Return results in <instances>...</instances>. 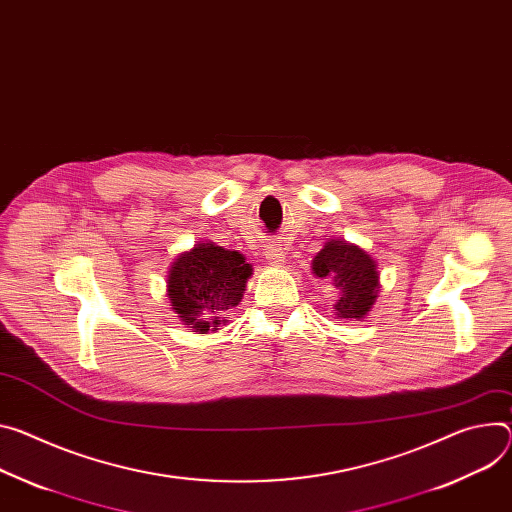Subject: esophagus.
<instances>
[{"instance_id":"obj_1","label":"esophagus","mask_w":512,"mask_h":512,"mask_svg":"<svg viewBox=\"0 0 512 512\" xmlns=\"http://www.w3.org/2000/svg\"><path fill=\"white\" fill-rule=\"evenodd\" d=\"M265 259H267L269 263H273V265H282L284 259H286V253H284V249H282L280 245H267V249H265Z\"/></svg>"}]
</instances>
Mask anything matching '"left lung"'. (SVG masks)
Returning a JSON list of instances; mask_svg holds the SVG:
<instances>
[{"label":"left lung","instance_id":"left-lung-1","mask_svg":"<svg viewBox=\"0 0 512 512\" xmlns=\"http://www.w3.org/2000/svg\"><path fill=\"white\" fill-rule=\"evenodd\" d=\"M312 273L322 280H331L339 290V300L333 308L341 320L365 318L380 292L376 261L357 245L341 239L324 243L312 259Z\"/></svg>","mask_w":512,"mask_h":512}]
</instances>
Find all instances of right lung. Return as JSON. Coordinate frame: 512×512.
I'll use <instances>...</instances> for the list:
<instances>
[{"label":"right lung","instance_id":"1","mask_svg":"<svg viewBox=\"0 0 512 512\" xmlns=\"http://www.w3.org/2000/svg\"><path fill=\"white\" fill-rule=\"evenodd\" d=\"M253 267L239 251L210 241L177 255L167 275V296L183 324L198 335L218 331L239 306Z\"/></svg>","mask_w":512,"mask_h":512}]
</instances>
